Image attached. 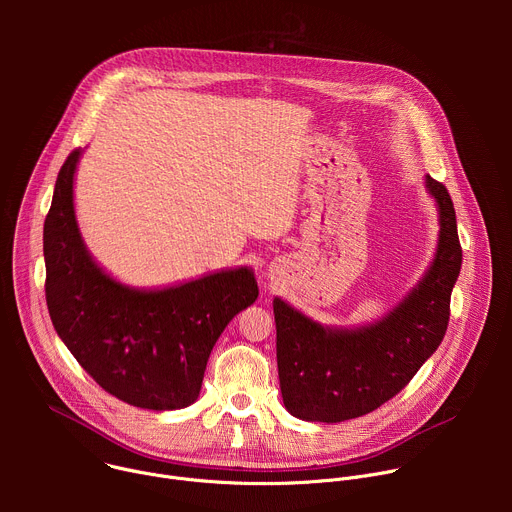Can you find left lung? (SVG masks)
<instances>
[{
    "instance_id": "obj_1",
    "label": "left lung",
    "mask_w": 512,
    "mask_h": 512,
    "mask_svg": "<svg viewBox=\"0 0 512 512\" xmlns=\"http://www.w3.org/2000/svg\"><path fill=\"white\" fill-rule=\"evenodd\" d=\"M440 235L431 265L381 320L360 328L324 326L281 298L273 300L277 371L285 409L304 421L338 423L393 399L442 344L462 267L454 202L425 176Z\"/></svg>"
}]
</instances>
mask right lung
<instances>
[{"label":"right lung","mask_w":512,"mask_h":512,"mask_svg":"<svg viewBox=\"0 0 512 512\" xmlns=\"http://www.w3.org/2000/svg\"><path fill=\"white\" fill-rule=\"evenodd\" d=\"M83 150L62 164L44 221L46 304L81 367L117 399L154 411L192 405L227 324L257 296L249 267L214 271L160 289L113 279L89 253L75 214Z\"/></svg>","instance_id":"right-lung-1"}]
</instances>
